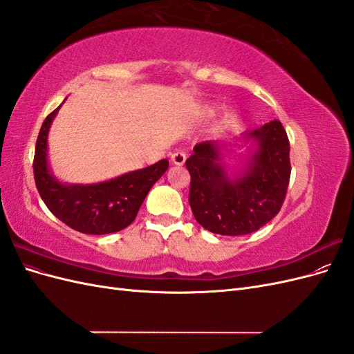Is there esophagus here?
Returning a JSON list of instances; mask_svg holds the SVG:
<instances>
[{"label": "esophagus", "mask_w": 354, "mask_h": 354, "mask_svg": "<svg viewBox=\"0 0 354 354\" xmlns=\"http://www.w3.org/2000/svg\"><path fill=\"white\" fill-rule=\"evenodd\" d=\"M171 162H173L174 165H183L186 162V153L181 151L174 152L173 155H171Z\"/></svg>", "instance_id": "obj_1"}]
</instances>
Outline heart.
Instances as JSON below:
<instances>
[{
    "label": "heart",
    "mask_w": 354,
    "mask_h": 354,
    "mask_svg": "<svg viewBox=\"0 0 354 354\" xmlns=\"http://www.w3.org/2000/svg\"><path fill=\"white\" fill-rule=\"evenodd\" d=\"M208 112H209V113H212V112H214V109H212V108H209V109H208Z\"/></svg>",
    "instance_id": "obj_1"
}]
</instances>
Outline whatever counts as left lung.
<instances>
[{"instance_id": "1", "label": "left lung", "mask_w": 354, "mask_h": 354, "mask_svg": "<svg viewBox=\"0 0 354 354\" xmlns=\"http://www.w3.org/2000/svg\"><path fill=\"white\" fill-rule=\"evenodd\" d=\"M243 140H252L255 149L245 169L233 178L220 162L218 142L198 143L186 160L192 212L212 233L239 236L259 230L279 212L285 201L291 162L281 121L245 133Z\"/></svg>"}]
</instances>
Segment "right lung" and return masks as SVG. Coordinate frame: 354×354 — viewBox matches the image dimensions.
I'll return each instance as SVG.
<instances>
[{
    "label": "right lung",
    "mask_w": 354,
    "mask_h": 354,
    "mask_svg": "<svg viewBox=\"0 0 354 354\" xmlns=\"http://www.w3.org/2000/svg\"><path fill=\"white\" fill-rule=\"evenodd\" d=\"M59 108L42 122L35 145L34 177L41 199L60 221L81 233L106 234L130 226L149 190L168 169V160L160 159L103 183L63 185L47 162L48 130Z\"/></svg>",
    "instance_id": "add662e5"
}]
</instances>
